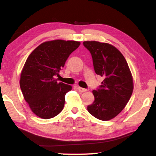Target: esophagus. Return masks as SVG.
<instances>
[{"mask_svg":"<svg viewBox=\"0 0 156 156\" xmlns=\"http://www.w3.org/2000/svg\"><path fill=\"white\" fill-rule=\"evenodd\" d=\"M77 89H78V90L79 91V92H86V91H87V89L82 88V87H77Z\"/></svg>","mask_w":156,"mask_h":156,"instance_id":"obj_1","label":"esophagus"}]
</instances>
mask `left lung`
I'll use <instances>...</instances> for the list:
<instances>
[{"label":"left lung","mask_w":156,"mask_h":156,"mask_svg":"<svg viewBox=\"0 0 156 156\" xmlns=\"http://www.w3.org/2000/svg\"><path fill=\"white\" fill-rule=\"evenodd\" d=\"M90 52L94 72L104 78L96 90L94 101L87 110L97 119H112L120 113L129 101L133 89V78L125 57L115 47L108 43L83 42Z\"/></svg>","instance_id":"left-lung-1"}]
</instances>
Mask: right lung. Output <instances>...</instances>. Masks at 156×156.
<instances>
[{
    "label": "right lung",
    "mask_w": 156,
    "mask_h": 156,
    "mask_svg": "<svg viewBox=\"0 0 156 156\" xmlns=\"http://www.w3.org/2000/svg\"><path fill=\"white\" fill-rule=\"evenodd\" d=\"M76 41L61 39L39 44L27 58L20 86L24 99L37 116L51 119L64 108L65 94L72 87L58 83V76L68 57L79 47Z\"/></svg>",
    "instance_id": "add662e5"
}]
</instances>
